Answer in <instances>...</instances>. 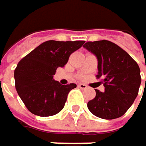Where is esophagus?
Returning a JSON list of instances; mask_svg holds the SVG:
<instances>
[{
    "mask_svg": "<svg viewBox=\"0 0 146 146\" xmlns=\"http://www.w3.org/2000/svg\"><path fill=\"white\" fill-rule=\"evenodd\" d=\"M78 87L80 89H86V88H87V85L84 84H78Z\"/></svg>",
    "mask_w": 146,
    "mask_h": 146,
    "instance_id": "34e87169",
    "label": "esophagus"
}]
</instances>
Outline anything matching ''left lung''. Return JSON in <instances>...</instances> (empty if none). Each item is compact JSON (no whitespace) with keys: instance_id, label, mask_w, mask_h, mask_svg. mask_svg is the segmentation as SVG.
<instances>
[{"instance_id":"8db88e82","label":"left lung","mask_w":146,"mask_h":146,"mask_svg":"<svg viewBox=\"0 0 146 146\" xmlns=\"http://www.w3.org/2000/svg\"><path fill=\"white\" fill-rule=\"evenodd\" d=\"M98 59L97 78L103 77L105 92L87 103L95 116L112 120L123 115L133 104L141 84L140 69L131 56L108 40L89 41L84 45ZM146 85V78H145Z\"/></svg>"}]
</instances>
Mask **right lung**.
Returning a JSON list of instances; mask_svg holds the SVG:
<instances>
[{"mask_svg":"<svg viewBox=\"0 0 146 146\" xmlns=\"http://www.w3.org/2000/svg\"><path fill=\"white\" fill-rule=\"evenodd\" d=\"M84 41L48 40L37 46L18 62L15 72L16 89L27 109L38 116H51L63 108L76 84L62 85L53 77L64 67L70 55Z\"/></svg>","mask_w":146,"mask_h":146,"instance_id":"add662e5","label":"right lung"}]
</instances>
